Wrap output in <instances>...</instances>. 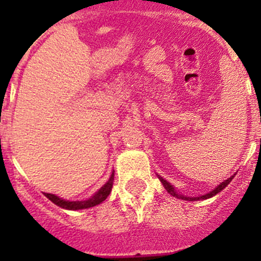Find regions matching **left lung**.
I'll return each instance as SVG.
<instances>
[{
    "instance_id": "1",
    "label": "left lung",
    "mask_w": 261,
    "mask_h": 261,
    "mask_svg": "<svg viewBox=\"0 0 261 261\" xmlns=\"http://www.w3.org/2000/svg\"><path fill=\"white\" fill-rule=\"evenodd\" d=\"M156 175H158V177H159V179L163 183V186H164V188L168 191V193H170L173 197H177V198H179V199H184V201H199V199H208V198H211V197L216 196V194H217V193H220V192L222 191V189H225L226 187H227V184H230V181L233 179V177H235V174L231 175L230 178H227V179H226V180H223L222 183L218 184V186L216 187L215 189H212V191L208 192V193L203 194V196H199V197H187V196H183V194L178 193L177 189L174 188V186H172V184H170L169 181L165 180L164 178L160 177L159 174H156Z\"/></svg>"
}]
</instances>
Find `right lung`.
I'll return each instance as SVG.
<instances>
[{
    "mask_svg": "<svg viewBox=\"0 0 261 261\" xmlns=\"http://www.w3.org/2000/svg\"><path fill=\"white\" fill-rule=\"evenodd\" d=\"M114 177L115 174L114 172H112L110 179L107 180L106 183H105L103 186H102L101 188H99L98 191L91 197V198L86 199V201H67V199H63L60 198V197L55 196V194H51V193H44V196H45L46 198H49L54 204H57V206L62 207V208L64 210H69V211L91 208V207H94L97 206V204L102 203V202L109 197L110 192H111L112 189V186H114Z\"/></svg>",
    "mask_w": 261,
    "mask_h": 261,
    "instance_id": "1",
    "label": "right lung"
}]
</instances>
